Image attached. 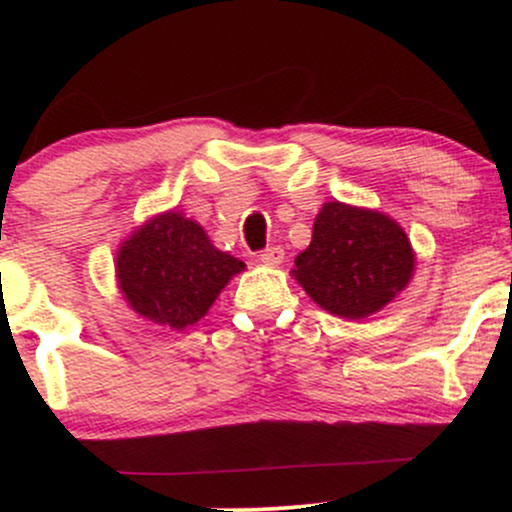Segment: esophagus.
I'll use <instances>...</instances> for the list:
<instances>
[{
    "mask_svg": "<svg viewBox=\"0 0 512 512\" xmlns=\"http://www.w3.org/2000/svg\"><path fill=\"white\" fill-rule=\"evenodd\" d=\"M260 262L267 264V267H279V264L284 262V250H281L279 245H269V248H264L260 252Z\"/></svg>",
    "mask_w": 512,
    "mask_h": 512,
    "instance_id": "34e87169",
    "label": "esophagus"
}]
</instances>
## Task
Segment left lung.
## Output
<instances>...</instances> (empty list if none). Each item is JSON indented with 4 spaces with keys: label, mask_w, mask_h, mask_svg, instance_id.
Masks as SVG:
<instances>
[{
    "label": "left lung",
    "mask_w": 512,
    "mask_h": 512,
    "mask_svg": "<svg viewBox=\"0 0 512 512\" xmlns=\"http://www.w3.org/2000/svg\"><path fill=\"white\" fill-rule=\"evenodd\" d=\"M414 272L407 233L385 214L327 202L317 214L313 240L296 257V276L320 308L361 320L378 313Z\"/></svg>",
    "instance_id": "1"
}]
</instances>
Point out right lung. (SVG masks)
Masks as SVG:
<instances>
[{"instance_id":"add662e5","label":"right lung","mask_w":512,"mask_h":512,"mask_svg":"<svg viewBox=\"0 0 512 512\" xmlns=\"http://www.w3.org/2000/svg\"><path fill=\"white\" fill-rule=\"evenodd\" d=\"M245 264L216 250L178 211L156 216L122 243L117 281L127 303L158 325L182 330L207 315L223 286Z\"/></svg>"}]
</instances>
